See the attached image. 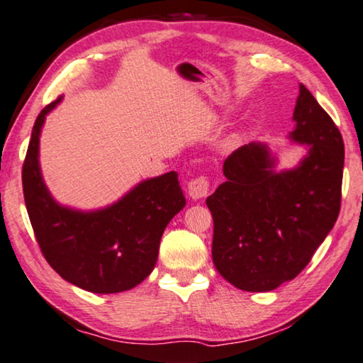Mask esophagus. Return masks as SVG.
I'll return each mask as SVG.
<instances>
[{"label":"esophagus","instance_id":"34e87169","mask_svg":"<svg viewBox=\"0 0 363 363\" xmlns=\"http://www.w3.org/2000/svg\"><path fill=\"white\" fill-rule=\"evenodd\" d=\"M189 195L194 200H199V199H203L208 195L210 192V179L206 176H199L189 182Z\"/></svg>","mask_w":363,"mask_h":363}]
</instances>
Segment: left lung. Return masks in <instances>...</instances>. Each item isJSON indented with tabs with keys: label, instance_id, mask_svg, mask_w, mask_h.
Segmentation results:
<instances>
[{
	"label": "left lung",
	"instance_id": "left-lung-1",
	"mask_svg": "<svg viewBox=\"0 0 363 363\" xmlns=\"http://www.w3.org/2000/svg\"><path fill=\"white\" fill-rule=\"evenodd\" d=\"M291 137L307 143L298 168L273 171L267 147L249 143L226 158V181L206 199L213 216V263L228 283L267 292L312 260L341 210L344 142L301 84Z\"/></svg>",
	"mask_w": 363,
	"mask_h": 363
}]
</instances>
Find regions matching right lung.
<instances>
[{
	"instance_id": "add662e5",
	"label": "right lung",
	"mask_w": 363,
	"mask_h": 363,
	"mask_svg": "<svg viewBox=\"0 0 363 363\" xmlns=\"http://www.w3.org/2000/svg\"><path fill=\"white\" fill-rule=\"evenodd\" d=\"M60 100L51 101L37 116L22 166L33 234L45 260L71 284L95 294L132 289L153 272L164 228L186 205L177 172L139 184L105 210L62 208L51 199L38 168L40 130Z\"/></svg>"
}]
</instances>
